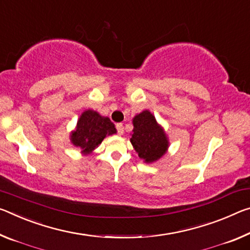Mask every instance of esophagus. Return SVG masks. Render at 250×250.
Here are the masks:
<instances>
[{
    "mask_svg": "<svg viewBox=\"0 0 250 250\" xmlns=\"http://www.w3.org/2000/svg\"><path fill=\"white\" fill-rule=\"evenodd\" d=\"M116 128H117V130H118V133H119V134L124 133V130H125L124 125H122V124H117V125H116Z\"/></svg>",
    "mask_w": 250,
    "mask_h": 250,
    "instance_id": "34e87169",
    "label": "esophagus"
}]
</instances>
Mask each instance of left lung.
Wrapping results in <instances>:
<instances>
[{"label": "left lung", "instance_id": "8db88e82", "mask_svg": "<svg viewBox=\"0 0 250 250\" xmlns=\"http://www.w3.org/2000/svg\"><path fill=\"white\" fill-rule=\"evenodd\" d=\"M133 130L130 142L140 159L152 164L165 156L169 148V139L162 125L149 110H144L132 119Z\"/></svg>", "mask_w": 250, "mask_h": 250}]
</instances>
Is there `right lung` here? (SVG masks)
<instances>
[{
  "label": "right lung",
  "mask_w": 250,
  "mask_h": 250,
  "mask_svg": "<svg viewBox=\"0 0 250 250\" xmlns=\"http://www.w3.org/2000/svg\"><path fill=\"white\" fill-rule=\"evenodd\" d=\"M117 133L113 122L92 109L84 110L78 119L75 129L70 133V141L80 149L83 156L92 153L106 136Z\"/></svg>",
  "instance_id": "add662e5"
}]
</instances>
